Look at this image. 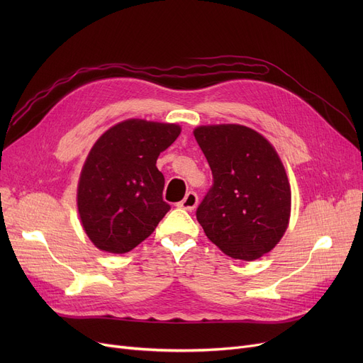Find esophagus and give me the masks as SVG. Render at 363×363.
Here are the masks:
<instances>
[{"instance_id": "esophagus-1", "label": "esophagus", "mask_w": 363, "mask_h": 363, "mask_svg": "<svg viewBox=\"0 0 363 363\" xmlns=\"http://www.w3.org/2000/svg\"><path fill=\"white\" fill-rule=\"evenodd\" d=\"M197 203H199L197 194L193 193V191H189V193H186V196L184 197V200L178 203V207H179V208H184V211L193 212L194 208H196V206H197Z\"/></svg>"}]
</instances>
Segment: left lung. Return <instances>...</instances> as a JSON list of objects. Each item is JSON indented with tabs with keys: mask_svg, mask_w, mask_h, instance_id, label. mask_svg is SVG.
Returning <instances> with one entry per match:
<instances>
[{
	"mask_svg": "<svg viewBox=\"0 0 363 363\" xmlns=\"http://www.w3.org/2000/svg\"><path fill=\"white\" fill-rule=\"evenodd\" d=\"M193 133L213 174L197 208L206 237L233 259L269 253L291 216V186L275 147L237 123L201 125Z\"/></svg>",
	"mask_w": 363,
	"mask_h": 363,
	"instance_id": "obj_1",
	"label": "left lung"
}]
</instances>
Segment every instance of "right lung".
<instances>
[{
  "mask_svg": "<svg viewBox=\"0 0 363 363\" xmlns=\"http://www.w3.org/2000/svg\"><path fill=\"white\" fill-rule=\"evenodd\" d=\"M179 133L177 123L126 119L95 141L81 170L76 204L97 249L123 255L156 230L170 208L156 162Z\"/></svg>",
  "mask_w": 363,
  "mask_h": 363,
  "instance_id": "add662e5",
  "label": "right lung"
}]
</instances>
